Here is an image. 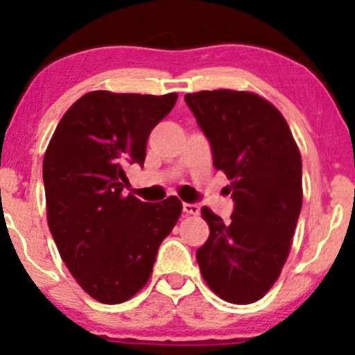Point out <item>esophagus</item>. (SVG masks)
I'll list each match as a JSON object with an SVG mask.
<instances>
[{"instance_id": "1", "label": "esophagus", "mask_w": 355, "mask_h": 355, "mask_svg": "<svg viewBox=\"0 0 355 355\" xmlns=\"http://www.w3.org/2000/svg\"><path fill=\"white\" fill-rule=\"evenodd\" d=\"M183 214L185 215H198L200 214V207L197 203H183Z\"/></svg>"}]
</instances>
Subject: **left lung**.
Returning a JSON list of instances; mask_svg holds the SVG:
<instances>
[{
  "label": "left lung",
  "mask_w": 355,
  "mask_h": 355,
  "mask_svg": "<svg viewBox=\"0 0 355 355\" xmlns=\"http://www.w3.org/2000/svg\"><path fill=\"white\" fill-rule=\"evenodd\" d=\"M230 180L229 222L203 207L210 235L197 250L205 282L223 300L252 304L279 279L302 209V160L282 113L250 92L185 95Z\"/></svg>",
  "instance_id": "8db88e82"
}]
</instances>
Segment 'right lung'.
I'll return each instance as SVG.
<instances>
[{"instance_id":"1","label":"right lung","mask_w":355,"mask_h":355,"mask_svg":"<svg viewBox=\"0 0 355 355\" xmlns=\"http://www.w3.org/2000/svg\"><path fill=\"white\" fill-rule=\"evenodd\" d=\"M177 93L155 96L89 92L71 105L43 158L50 232L64 266L101 304L132 299L152 275L157 252L182 202L125 195V166H144L150 132Z\"/></svg>"}]
</instances>
